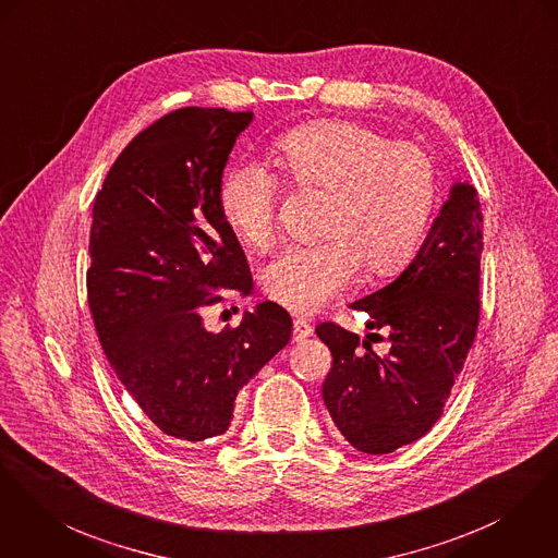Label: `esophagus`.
I'll list each match as a JSON object with an SVG mask.
<instances>
[{"label":"esophagus","instance_id":"esophagus-1","mask_svg":"<svg viewBox=\"0 0 558 558\" xmlns=\"http://www.w3.org/2000/svg\"><path fill=\"white\" fill-rule=\"evenodd\" d=\"M312 325L307 323V320H303V318H295L293 320V340L295 342H301V340H305V338H310L312 336Z\"/></svg>","mask_w":558,"mask_h":558}]
</instances>
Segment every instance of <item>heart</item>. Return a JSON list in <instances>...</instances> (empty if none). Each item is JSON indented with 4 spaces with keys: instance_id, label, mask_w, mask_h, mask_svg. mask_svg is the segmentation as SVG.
<instances>
[{
    "instance_id": "obj_1",
    "label": "heart",
    "mask_w": 558,
    "mask_h": 558,
    "mask_svg": "<svg viewBox=\"0 0 558 558\" xmlns=\"http://www.w3.org/2000/svg\"><path fill=\"white\" fill-rule=\"evenodd\" d=\"M271 159L295 189L331 195L323 242L284 246L263 267L269 300L310 314L359 276L403 267L418 251L437 197L429 155L412 142H390L350 121H314L278 135ZM278 180L257 161L229 168L220 180V215L240 242L265 248L276 231Z\"/></svg>"
}]
</instances>
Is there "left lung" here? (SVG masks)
I'll use <instances>...</instances> for the list:
<instances>
[{"label": "left lung", "mask_w": 558, "mask_h": 558, "mask_svg": "<svg viewBox=\"0 0 558 558\" xmlns=\"http://www.w3.org/2000/svg\"><path fill=\"white\" fill-rule=\"evenodd\" d=\"M482 246L477 193L470 182H454L410 265L376 293L350 303L369 314L374 333L359 342L333 323L316 327L333 356L323 399L356 450L395 452L441 416L477 329ZM378 330L391 342L385 357L368 342Z\"/></svg>", "instance_id": "left-lung-1"}]
</instances>
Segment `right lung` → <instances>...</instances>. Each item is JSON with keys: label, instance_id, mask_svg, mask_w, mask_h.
Wrapping results in <instances>:
<instances>
[{"label": "right lung", "instance_id": "obj_1", "mask_svg": "<svg viewBox=\"0 0 558 558\" xmlns=\"http://www.w3.org/2000/svg\"><path fill=\"white\" fill-rule=\"evenodd\" d=\"M253 119L195 106L166 114L129 142L93 204L86 291L95 331L117 378L173 441L229 429L240 388L293 333L274 301L220 333L202 318L218 289L253 287L218 206L229 155Z\"/></svg>", "mask_w": 558, "mask_h": 558}]
</instances>
